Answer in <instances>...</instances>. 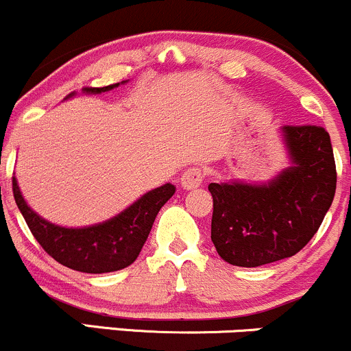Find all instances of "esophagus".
I'll use <instances>...</instances> for the list:
<instances>
[{
  "mask_svg": "<svg viewBox=\"0 0 351 351\" xmlns=\"http://www.w3.org/2000/svg\"><path fill=\"white\" fill-rule=\"evenodd\" d=\"M202 183H204V171H202V168H197V166L188 168L182 175V186L185 190H193V188L200 186Z\"/></svg>",
  "mask_w": 351,
  "mask_h": 351,
  "instance_id": "1",
  "label": "esophagus"
}]
</instances>
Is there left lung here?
<instances>
[{
  "label": "left lung",
  "mask_w": 351,
  "mask_h": 351,
  "mask_svg": "<svg viewBox=\"0 0 351 351\" xmlns=\"http://www.w3.org/2000/svg\"><path fill=\"white\" fill-rule=\"evenodd\" d=\"M291 166L267 183H210L212 242L225 263L257 267L298 254L318 232L337 190L330 134L284 126Z\"/></svg>",
  "instance_id": "obj_1"
}]
</instances>
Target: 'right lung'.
Returning a JSON list of instances; mask_svg holds the SVG:
<instances>
[{
  "instance_id": "add662e5",
  "label": "right lung",
  "mask_w": 351,
  "mask_h": 351,
  "mask_svg": "<svg viewBox=\"0 0 351 351\" xmlns=\"http://www.w3.org/2000/svg\"><path fill=\"white\" fill-rule=\"evenodd\" d=\"M114 87H119V84L87 87L84 88V94H101L112 90ZM73 94L75 92L69 94V97ZM175 190V185L166 183L147 191L119 215L106 222L80 228H67L51 223L33 212L25 202L16 178L13 176L14 202L36 242L57 263L87 274L114 272L134 263L149 235L158 212L173 197Z\"/></svg>"
}]
</instances>
